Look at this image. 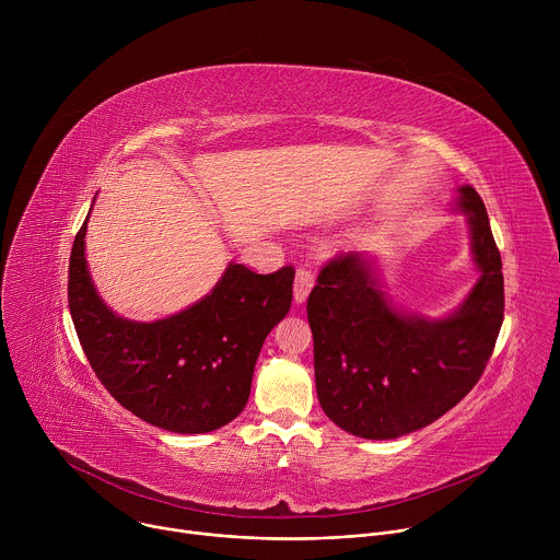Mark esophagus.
Segmentation results:
<instances>
[{"mask_svg":"<svg viewBox=\"0 0 560 560\" xmlns=\"http://www.w3.org/2000/svg\"><path fill=\"white\" fill-rule=\"evenodd\" d=\"M312 285H314L312 272L307 268H296V275H294V303L296 305L305 303Z\"/></svg>","mask_w":560,"mask_h":560,"instance_id":"esophagus-1","label":"esophagus"}]
</instances>
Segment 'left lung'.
<instances>
[{"mask_svg": "<svg viewBox=\"0 0 560 560\" xmlns=\"http://www.w3.org/2000/svg\"><path fill=\"white\" fill-rule=\"evenodd\" d=\"M452 210L467 221L478 272L454 310L425 316L398 305L370 253L330 261L307 296L318 404L348 434L387 441L430 425L492 357L505 307L501 253L471 186L456 188Z\"/></svg>", "mask_w": 560, "mask_h": 560, "instance_id": "1", "label": "left lung"}]
</instances>
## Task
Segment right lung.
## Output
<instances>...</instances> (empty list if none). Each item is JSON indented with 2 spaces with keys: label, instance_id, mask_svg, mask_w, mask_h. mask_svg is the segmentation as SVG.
Returning a JSON list of instances; mask_svg holds the SVG:
<instances>
[{
  "label": "right lung",
  "instance_id": "right-lung-1",
  "mask_svg": "<svg viewBox=\"0 0 560 560\" xmlns=\"http://www.w3.org/2000/svg\"><path fill=\"white\" fill-rule=\"evenodd\" d=\"M89 219L91 212L70 253L68 305L104 387L154 428L206 434L228 425L248 404L266 337L290 310L294 270L257 275L230 261L192 305L154 322H132L95 288L86 261Z\"/></svg>",
  "mask_w": 560,
  "mask_h": 560
}]
</instances>
